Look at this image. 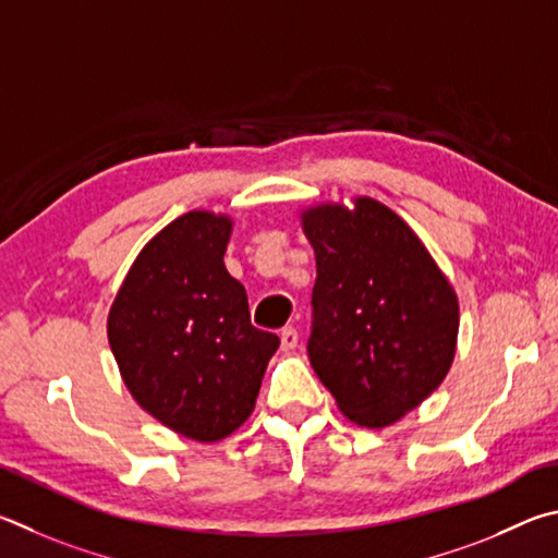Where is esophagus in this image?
Returning <instances> with one entry per match:
<instances>
[{
	"label": "esophagus",
	"instance_id": "34e87169",
	"mask_svg": "<svg viewBox=\"0 0 558 558\" xmlns=\"http://www.w3.org/2000/svg\"><path fill=\"white\" fill-rule=\"evenodd\" d=\"M299 345V333L296 328H284L281 330V350H294Z\"/></svg>",
	"mask_w": 558,
	"mask_h": 558
}]
</instances>
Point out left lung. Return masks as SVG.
Returning a JSON list of instances; mask_svg holds the SVG:
<instances>
[{
    "label": "left lung",
    "instance_id": "8db88e82",
    "mask_svg": "<svg viewBox=\"0 0 558 558\" xmlns=\"http://www.w3.org/2000/svg\"><path fill=\"white\" fill-rule=\"evenodd\" d=\"M316 252L308 357L350 422L412 412L451 369L458 299L414 230L387 205H318L301 215Z\"/></svg>",
    "mask_w": 558,
    "mask_h": 558
}]
</instances>
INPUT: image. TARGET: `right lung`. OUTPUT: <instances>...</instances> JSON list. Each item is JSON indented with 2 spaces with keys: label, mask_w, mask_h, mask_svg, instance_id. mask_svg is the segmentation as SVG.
Listing matches in <instances>:
<instances>
[{
  "label": "right lung",
  "mask_w": 558,
  "mask_h": 558,
  "mask_svg": "<svg viewBox=\"0 0 558 558\" xmlns=\"http://www.w3.org/2000/svg\"><path fill=\"white\" fill-rule=\"evenodd\" d=\"M232 222L191 210L134 259L107 318L126 389L163 426L220 441L244 424L279 338L250 324L247 291L225 269Z\"/></svg>",
  "instance_id": "1"
}]
</instances>
